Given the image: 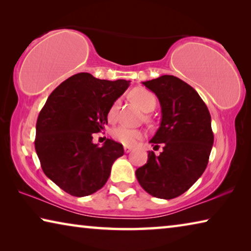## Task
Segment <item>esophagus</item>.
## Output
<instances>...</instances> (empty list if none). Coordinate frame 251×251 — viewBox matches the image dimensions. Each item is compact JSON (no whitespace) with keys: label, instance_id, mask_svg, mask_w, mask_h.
I'll use <instances>...</instances> for the list:
<instances>
[{"label":"esophagus","instance_id":"obj_1","mask_svg":"<svg viewBox=\"0 0 251 251\" xmlns=\"http://www.w3.org/2000/svg\"><path fill=\"white\" fill-rule=\"evenodd\" d=\"M124 151L126 154H128V152L131 151V147L130 146H124Z\"/></svg>","mask_w":251,"mask_h":251}]
</instances>
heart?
Returning a JSON list of instances; mask_svg holds the SVG:
<instances>
[{
	"instance_id": "obj_1",
	"label": "heart",
	"mask_w": 251,
	"mask_h": 251,
	"mask_svg": "<svg viewBox=\"0 0 251 251\" xmlns=\"http://www.w3.org/2000/svg\"><path fill=\"white\" fill-rule=\"evenodd\" d=\"M130 97L131 100H133L135 103L144 110V112L146 113L151 112V110L155 108L156 97L151 91H148L147 88H144V87L134 88V90L130 92ZM118 106H120V100H118L114 101L112 106H110V108L108 110L109 121H114L116 118ZM112 136L116 142L121 143L125 146H128V145H134L138 139H141L144 136V133L139 129L131 128V127L122 125L112 130Z\"/></svg>"
}]
</instances>
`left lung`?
Listing matches in <instances>:
<instances>
[{"mask_svg":"<svg viewBox=\"0 0 251 251\" xmlns=\"http://www.w3.org/2000/svg\"><path fill=\"white\" fill-rule=\"evenodd\" d=\"M161 107L160 126L151 146L163 145L158 156L148 151L147 163L136 171L137 180L151 196L173 199L187 192L207 167L214 144L211 117L194 88L173 75L143 82Z\"/></svg>","mask_w":251,"mask_h":251,"instance_id":"1","label":"left lung"}]
</instances>
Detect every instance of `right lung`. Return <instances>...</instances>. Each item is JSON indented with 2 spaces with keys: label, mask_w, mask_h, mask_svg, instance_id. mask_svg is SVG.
<instances>
[{
  "label": "right lung",
  "mask_w": 251,
  "mask_h": 251,
  "mask_svg": "<svg viewBox=\"0 0 251 251\" xmlns=\"http://www.w3.org/2000/svg\"><path fill=\"white\" fill-rule=\"evenodd\" d=\"M129 82L78 73L50 93L36 122L35 151L42 169L59 188L75 197L94 194L107 181L112 165L124 155L113 139L93 143L107 124L110 106Z\"/></svg>",
  "instance_id": "add662e5"
}]
</instances>
